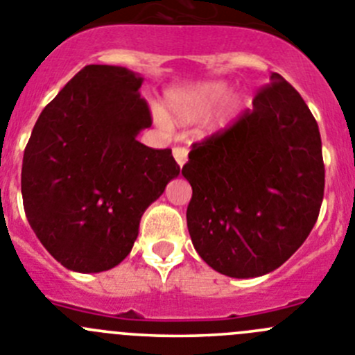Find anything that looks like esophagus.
<instances>
[{"mask_svg":"<svg viewBox=\"0 0 355 355\" xmlns=\"http://www.w3.org/2000/svg\"><path fill=\"white\" fill-rule=\"evenodd\" d=\"M173 157H175V161H177L178 166L182 168L185 164V161H187V148L175 147L173 148Z\"/></svg>","mask_w":355,"mask_h":355,"instance_id":"34e87169","label":"esophagus"}]
</instances>
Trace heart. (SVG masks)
<instances>
[{"instance_id": "obj_1", "label": "heart", "mask_w": 355, "mask_h": 355, "mask_svg": "<svg viewBox=\"0 0 355 355\" xmlns=\"http://www.w3.org/2000/svg\"><path fill=\"white\" fill-rule=\"evenodd\" d=\"M227 96V85L223 82H207L196 87L180 89L170 94V107L182 121H198L210 114Z\"/></svg>"}]
</instances>
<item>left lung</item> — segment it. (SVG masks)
<instances>
[{
  "mask_svg": "<svg viewBox=\"0 0 355 355\" xmlns=\"http://www.w3.org/2000/svg\"><path fill=\"white\" fill-rule=\"evenodd\" d=\"M252 110L193 145L182 175L193 187L187 227L218 273L254 278L303 245L324 198L322 141L300 92L278 73Z\"/></svg>",
  "mask_w": 355,
  "mask_h": 355,
  "instance_id": "left-lung-1",
  "label": "left lung"
}]
</instances>
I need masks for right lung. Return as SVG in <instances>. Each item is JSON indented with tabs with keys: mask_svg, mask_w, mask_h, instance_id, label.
<instances>
[{
	"mask_svg": "<svg viewBox=\"0 0 355 355\" xmlns=\"http://www.w3.org/2000/svg\"><path fill=\"white\" fill-rule=\"evenodd\" d=\"M141 82L122 66H85L43 108L26 145V217L68 270L98 273L124 261L144 211L180 173L171 148L137 140L152 124Z\"/></svg>",
	"mask_w": 355,
	"mask_h": 355,
	"instance_id": "obj_1",
	"label": "right lung"
}]
</instances>
